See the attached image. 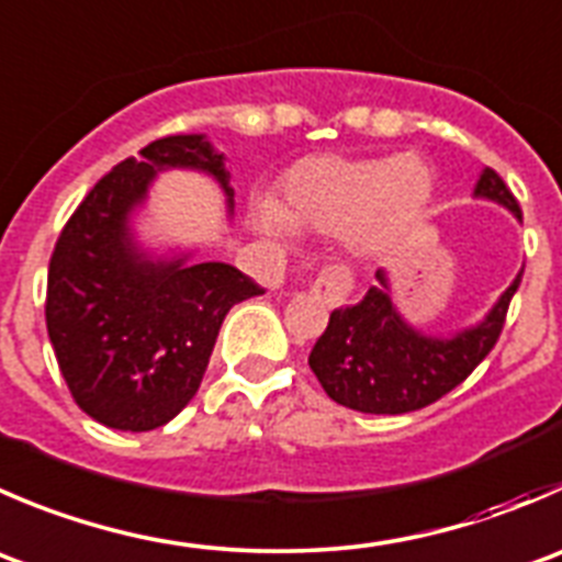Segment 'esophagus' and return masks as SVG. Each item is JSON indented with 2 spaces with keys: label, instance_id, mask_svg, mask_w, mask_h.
I'll return each mask as SVG.
<instances>
[{
  "label": "esophagus",
  "instance_id": "34e87169",
  "mask_svg": "<svg viewBox=\"0 0 562 562\" xmlns=\"http://www.w3.org/2000/svg\"><path fill=\"white\" fill-rule=\"evenodd\" d=\"M315 299L326 304V307H342L348 299V293L353 291V277L346 266L329 263L318 271V277L310 285Z\"/></svg>",
  "mask_w": 562,
  "mask_h": 562
}]
</instances>
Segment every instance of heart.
Returning a JSON list of instances; mask_svg holds the SVG:
<instances>
[{
	"mask_svg": "<svg viewBox=\"0 0 562 562\" xmlns=\"http://www.w3.org/2000/svg\"><path fill=\"white\" fill-rule=\"evenodd\" d=\"M431 194L434 170L417 154L310 156L285 170L274 205H258L252 225L269 238H282L288 227L346 233L357 252L375 255L406 236Z\"/></svg>",
	"mask_w": 562,
	"mask_h": 562,
	"instance_id": "1",
	"label": "heart"
}]
</instances>
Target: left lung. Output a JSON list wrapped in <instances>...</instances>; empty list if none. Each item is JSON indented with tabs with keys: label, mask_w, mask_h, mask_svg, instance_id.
Here are the masks:
<instances>
[{
	"label": "left lung",
	"mask_w": 562,
	"mask_h": 562,
	"mask_svg": "<svg viewBox=\"0 0 562 562\" xmlns=\"http://www.w3.org/2000/svg\"><path fill=\"white\" fill-rule=\"evenodd\" d=\"M475 198L494 200L521 220L519 203L492 167L481 172ZM375 280L381 285L370 288L362 302L329 315V326L310 351V368L340 406L364 414H406L448 395L488 357L521 271L481 324L453 337L412 329L392 307L384 271H375Z\"/></svg>",
	"instance_id": "1"
}]
</instances>
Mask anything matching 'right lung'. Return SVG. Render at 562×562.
Wrapping results in <instances>:
<instances>
[{
	"mask_svg": "<svg viewBox=\"0 0 562 562\" xmlns=\"http://www.w3.org/2000/svg\"><path fill=\"white\" fill-rule=\"evenodd\" d=\"M203 170L225 189V156L205 136L145 145L87 192L65 222L48 263L46 329L70 395L95 423L154 431L200 390L233 304L263 293L227 263L150 260L131 241L128 216L156 172Z\"/></svg>",
	"mask_w": 562,
	"mask_h": 562,
	"instance_id": "add662e5",
	"label": "right lung"
}]
</instances>
